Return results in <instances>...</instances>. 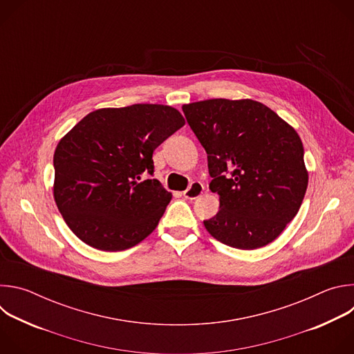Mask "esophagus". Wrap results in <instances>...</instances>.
<instances>
[{
    "mask_svg": "<svg viewBox=\"0 0 354 354\" xmlns=\"http://www.w3.org/2000/svg\"><path fill=\"white\" fill-rule=\"evenodd\" d=\"M203 192H205V185L196 180V182H192L190 186L183 192V197L189 200H194L203 194Z\"/></svg>",
    "mask_w": 354,
    "mask_h": 354,
    "instance_id": "1",
    "label": "esophagus"
}]
</instances>
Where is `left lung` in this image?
Listing matches in <instances>:
<instances>
[{
    "mask_svg": "<svg viewBox=\"0 0 354 354\" xmlns=\"http://www.w3.org/2000/svg\"><path fill=\"white\" fill-rule=\"evenodd\" d=\"M207 153L209 187L218 213L205 221L217 241L236 249L273 242L298 213L308 186L298 133L252 99H207L182 106Z\"/></svg>",
    "mask_w": 354,
    "mask_h": 354,
    "instance_id": "1",
    "label": "left lung"
}]
</instances>
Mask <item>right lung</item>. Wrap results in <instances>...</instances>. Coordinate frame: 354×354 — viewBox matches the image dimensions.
Wrapping results in <instances>:
<instances>
[{
  "label": "right lung",
  "instance_id": "add662e5",
  "mask_svg": "<svg viewBox=\"0 0 354 354\" xmlns=\"http://www.w3.org/2000/svg\"><path fill=\"white\" fill-rule=\"evenodd\" d=\"M185 124L167 105L136 104L88 113L55 151L56 205L86 245L118 252L153 232L172 198L154 174L153 153Z\"/></svg>",
  "mask_w": 354,
  "mask_h": 354
}]
</instances>
